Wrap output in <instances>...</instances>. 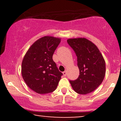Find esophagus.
Segmentation results:
<instances>
[{"label":"esophagus","mask_w":121,"mask_h":121,"mask_svg":"<svg viewBox=\"0 0 121 121\" xmlns=\"http://www.w3.org/2000/svg\"><path fill=\"white\" fill-rule=\"evenodd\" d=\"M67 72H66V71H65V72H63V75L64 76V77H65L66 75H67Z\"/></svg>","instance_id":"obj_1"}]
</instances>
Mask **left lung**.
I'll return each mask as SVG.
<instances>
[{
  "label": "left lung",
  "instance_id": "obj_1",
  "mask_svg": "<svg viewBox=\"0 0 121 121\" xmlns=\"http://www.w3.org/2000/svg\"><path fill=\"white\" fill-rule=\"evenodd\" d=\"M67 42L77 56L80 72L77 80L69 82L78 94L90 93L100 86L105 78V59L97 46L86 38L69 39Z\"/></svg>",
  "mask_w": 121,
  "mask_h": 121
}]
</instances>
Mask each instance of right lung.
<instances>
[{
  "mask_svg": "<svg viewBox=\"0 0 121 121\" xmlns=\"http://www.w3.org/2000/svg\"><path fill=\"white\" fill-rule=\"evenodd\" d=\"M60 38L46 36L36 41L26 53L21 64V74L26 85L38 94L54 91L61 76L52 59Z\"/></svg>",
  "mask_w": 121,
  "mask_h": 121,
  "instance_id": "add662e5",
  "label": "right lung"
}]
</instances>
